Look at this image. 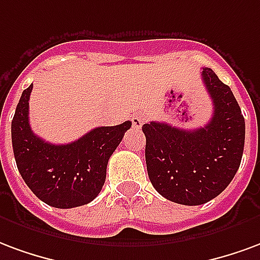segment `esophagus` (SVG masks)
I'll use <instances>...</instances> for the list:
<instances>
[{
    "label": "esophagus",
    "mask_w": 260,
    "mask_h": 260,
    "mask_svg": "<svg viewBox=\"0 0 260 260\" xmlns=\"http://www.w3.org/2000/svg\"><path fill=\"white\" fill-rule=\"evenodd\" d=\"M144 122H145V117L143 116V115H134V116L132 117V123H133V127L134 128H141L143 127Z\"/></svg>",
    "instance_id": "34e87169"
}]
</instances>
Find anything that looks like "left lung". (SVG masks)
<instances>
[{"label": "left lung", "instance_id": "left-lung-1", "mask_svg": "<svg viewBox=\"0 0 260 260\" xmlns=\"http://www.w3.org/2000/svg\"><path fill=\"white\" fill-rule=\"evenodd\" d=\"M202 80L213 102L209 123L183 130L151 122L144 124L145 162L153 188L181 205H202L230 184L241 164L245 120L230 87L204 68Z\"/></svg>", "mask_w": 260, "mask_h": 260}]
</instances>
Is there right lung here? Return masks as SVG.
Returning a JSON list of instances; mask_svg holds the SVG:
<instances>
[{
	"label": "right lung",
	"mask_w": 260,
	"mask_h": 260,
	"mask_svg": "<svg viewBox=\"0 0 260 260\" xmlns=\"http://www.w3.org/2000/svg\"><path fill=\"white\" fill-rule=\"evenodd\" d=\"M33 84L22 92L12 119V147L19 173L47 205L69 209L86 205L102 190L108 160L132 122L92 128L73 143L55 145L37 137L29 123Z\"/></svg>",
	"instance_id": "right-lung-1"
}]
</instances>
